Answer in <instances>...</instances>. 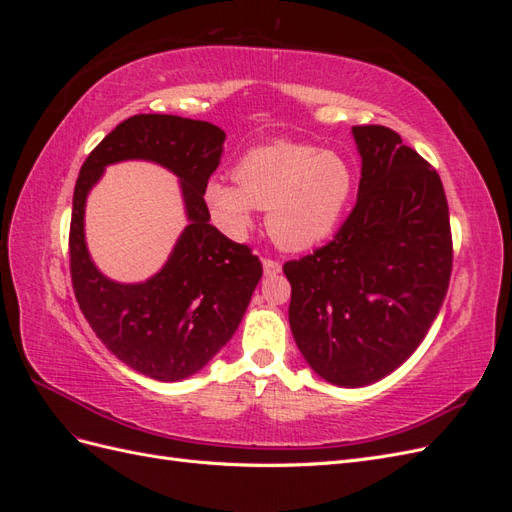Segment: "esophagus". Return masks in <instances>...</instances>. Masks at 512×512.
<instances>
[{"mask_svg":"<svg viewBox=\"0 0 512 512\" xmlns=\"http://www.w3.org/2000/svg\"><path fill=\"white\" fill-rule=\"evenodd\" d=\"M262 271H265V275H277L282 271V265L273 258H265L262 260Z\"/></svg>","mask_w":512,"mask_h":512,"instance_id":"obj_1","label":"esophagus"}]
</instances>
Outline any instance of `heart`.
<instances>
[{"label": "heart", "instance_id": "1", "mask_svg": "<svg viewBox=\"0 0 512 512\" xmlns=\"http://www.w3.org/2000/svg\"><path fill=\"white\" fill-rule=\"evenodd\" d=\"M237 185L209 181L205 200L230 235L250 228L254 209H267V230L284 250H309L337 228L350 203L354 175L329 149L277 141L250 149L232 170Z\"/></svg>", "mask_w": 512, "mask_h": 512}]
</instances>
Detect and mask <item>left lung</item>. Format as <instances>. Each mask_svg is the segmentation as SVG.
Masks as SVG:
<instances>
[{
	"mask_svg": "<svg viewBox=\"0 0 512 512\" xmlns=\"http://www.w3.org/2000/svg\"><path fill=\"white\" fill-rule=\"evenodd\" d=\"M356 205L333 241L284 265L288 320L307 365L337 386L389 376L444 303L453 239L440 175L384 126H354Z\"/></svg>",
	"mask_w": 512,
	"mask_h": 512,
	"instance_id": "obj_1",
	"label": "left lung"
}]
</instances>
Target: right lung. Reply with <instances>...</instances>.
<instances>
[{
  "instance_id": "1",
  "label": "right lung",
  "mask_w": 512,
  "mask_h": 512,
  "mask_svg": "<svg viewBox=\"0 0 512 512\" xmlns=\"http://www.w3.org/2000/svg\"><path fill=\"white\" fill-rule=\"evenodd\" d=\"M226 134L209 121L134 115L102 138L76 179L70 222V275L89 327L121 363L153 380L194 376L235 335L262 277L258 256L211 226L207 181ZM156 161L180 177L189 226L165 267L147 283L102 276L84 243V203L108 163Z\"/></svg>"
}]
</instances>
